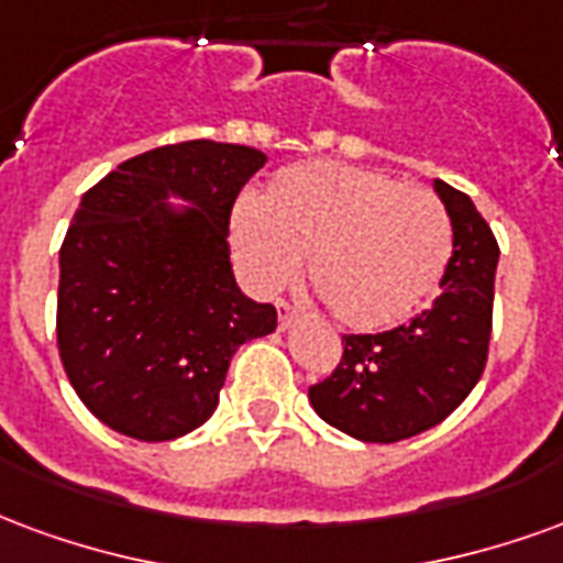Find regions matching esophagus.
I'll return each instance as SVG.
<instances>
[{
  "instance_id": "1",
  "label": "esophagus",
  "mask_w": 563,
  "mask_h": 563,
  "mask_svg": "<svg viewBox=\"0 0 563 563\" xmlns=\"http://www.w3.org/2000/svg\"><path fill=\"white\" fill-rule=\"evenodd\" d=\"M276 309H278V323H282V330H285V327H290V323H294V318H297V306H290V302H285V299H282Z\"/></svg>"
}]
</instances>
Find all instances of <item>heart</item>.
Wrapping results in <instances>:
<instances>
[{
	"instance_id": "1",
	"label": "heart",
	"mask_w": 563,
	"mask_h": 563,
	"mask_svg": "<svg viewBox=\"0 0 563 563\" xmlns=\"http://www.w3.org/2000/svg\"><path fill=\"white\" fill-rule=\"evenodd\" d=\"M233 261L254 294H276L309 257V285L330 314L363 332L420 309L444 276L453 228L422 186L368 167L302 162L266 186L261 207L231 219Z\"/></svg>"
}]
</instances>
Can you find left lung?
<instances>
[{"instance_id":"left-lung-1","label":"left lung","mask_w":563,"mask_h":563,"mask_svg":"<svg viewBox=\"0 0 563 563\" xmlns=\"http://www.w3.org/2000/svg\"><path fill=\"white\" fill-rule=\"evenodd\" d=\"M434 191L453 224V254L432 309L396 330L344 335L342 363L309 387L321 420L368 444L432 429L467 399L486 368L498 242L474 200L441 179Z\"/></svg>"}]
</instances>
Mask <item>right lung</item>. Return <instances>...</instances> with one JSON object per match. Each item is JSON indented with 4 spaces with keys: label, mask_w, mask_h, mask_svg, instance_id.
I'll list each match as a JSON object with an SVG mask.
<instances>
[{
    "label": "right lung",
    "mask_w": 563,
    "mask_h": 563,
    "mask_svg": "<svg viewBox=\"0 0 563 563\" xmlns=\"http://www.w3.org/2000/svg\"><path fill=\"white\" fill-rule=\"evenodd\" d=\"M264 164L252 146L174 143L80 200L59 249L56 339L71 387L113 432L174 441L203 426L236 347L276 330V309L236 285L228 245L236 195Z\"/></svg>",
    "instance_id": "1"
}]
</instances>
